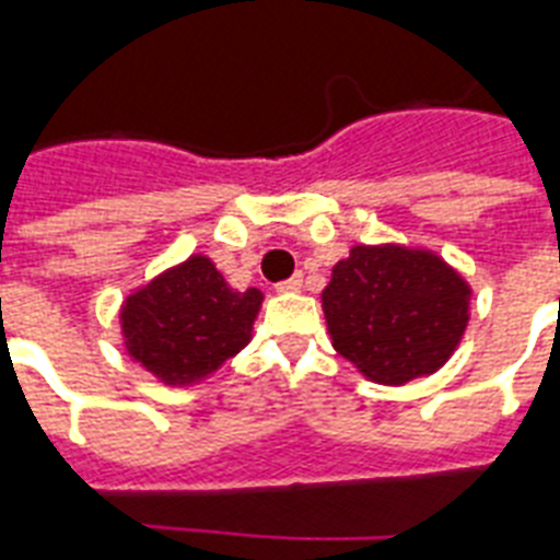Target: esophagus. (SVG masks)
I'll return each mask as SVG.
<instances>
[{
  "instance_id": "1",
  "label": "esophagus",
  "mask_w": 560,
  "mask_h": 560,
  "mask_svg": "<svg viewBox=\"0 0 560 560\" xmlns=\"http://www.w3.org/2000/svg\"><path fill=\"white\" fill-rule=\"evenodd\" d=\"M296 290H302V276H293L279 284V293H296Z\"/></svg>"
}]
</instances>
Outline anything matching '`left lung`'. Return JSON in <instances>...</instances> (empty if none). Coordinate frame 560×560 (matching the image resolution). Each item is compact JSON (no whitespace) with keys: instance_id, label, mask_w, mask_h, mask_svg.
Here are the masks:
<instances>
[{"instance_id":"8db88e82","label":"left lung","mask_w":560,"mask_h":560,"mask_svg":"<svg viewBox=\"0 0 560 560\" xmlns=\"http://www.w3.org/2000/svg\"><path fill=\"white\" fill-rule=\"evenodd\" d=\"M331 346L386 386L427 377L451 360L470 319V284L433 249L351 246L323 290Z\"/></svg>"}]
</instances>
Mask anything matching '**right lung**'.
Here are the masks:
<instances>
[{
    "label": "right lung",
    "mask_w": 560,
    "mask_h": 560,
    "mask_svg": "<svg viewBox=\"0 0 560 560\" xmlns=\"http://www.w3.org/2000/svg\"><path fill=\"white\" fill-rule=\"evenodd\" d=\"M258 288H229L209 255H191L133 290L118 323L127 354L168 386H191L218 372L253 340Z\"/></svg>",
    "instance_id": "1"
}]
</instances>
